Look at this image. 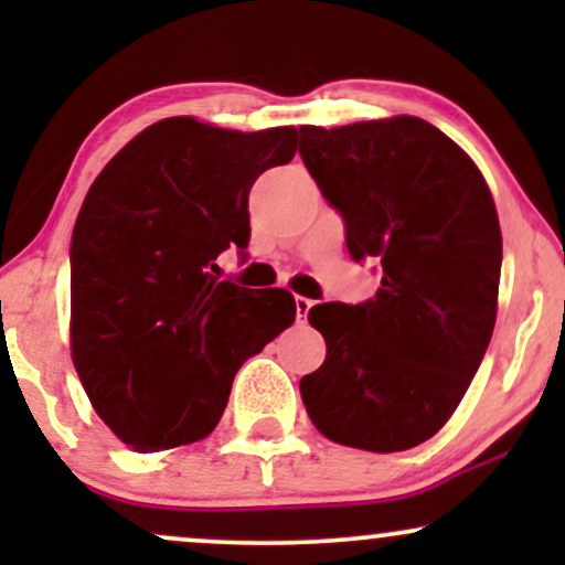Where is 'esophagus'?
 Here are the masks:
<instances>
[{
  "instance_id": "esophagus-1",
  "label": "esophagus",
  "mask_w": 565,
  "mask_h": 565,
  "mask_svg": "<svg viewBox=\"0 0 565 565\" xmlns=\"http://www.w3.org/2000/svg\"><path fill=\"white\" fill-rule=\"evenodd\" d=\"M295 308H297V321L305 323L310 308H313V300H308V297H295Z\"/></svg>"
}]
</instances>
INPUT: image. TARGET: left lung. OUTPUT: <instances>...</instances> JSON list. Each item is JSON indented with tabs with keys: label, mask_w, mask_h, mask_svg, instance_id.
Listing matches in <instances>:
<instances>
[{
	"label": "left lung",
	"mask_w": 565,
	"mask_h": 565,
	"mask_svg": "<svg viewBox=\"0 0 565 565\" xmlns=\"http://www.w3.org/2000/svg\"><path fill=\"white\" fill-rule=\"evenodd\" d=\"M300 157L345 220L350 257L382 268L372 300L310 308L327 361L300 380L302 404L334 444L412 449L451 417L494 332V199L468 153L417 116L300 127Z\"/></svg>",
	"instance_id": "8db88e82"
}]
</instances>
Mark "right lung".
<instances>
[{"instance_id": "right-lung-1", "label": "right lung", "mask_w": 565, "mask_h": 565, "mask_svg": "<svg viewBox=\"0 0 565 565\" xmlns=\"http://www.w3.org/2000/svg\"><path fill=\"white\" fill-rule=\"evenodd\" d=\"M295 151V127L172 116L87 191L71 236V359L97 417L135 451L210 436L244 361L295 321L287 289L217 278V257L249 244V188Z\"/></svg>"}]
</instances>
